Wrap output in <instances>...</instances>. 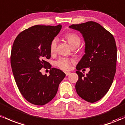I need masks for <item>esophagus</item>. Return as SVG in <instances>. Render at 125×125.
Returning <instances> with one entry per match:
<instances>
[{
    "mask_svg": "<svg viewBox=\"0 0 125 125\" xmlns=\"http://www.w3.org/2000/svg\"><path fill=\"white\" fill-rule=\"evenodd\" d=\"M65 75H66V76H68V75H69L70 74V72H65Z\"/></svg>",
    "mask_w": 125,
    "mask_h": 125,
    "instance_id": "34e87169",
    "label": "esophagus"
}]
</instances>
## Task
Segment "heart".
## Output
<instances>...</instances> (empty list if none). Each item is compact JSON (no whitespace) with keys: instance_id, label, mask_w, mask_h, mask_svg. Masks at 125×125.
I'll return each mask as SVG.
<instances>
[{"instance_id":"obj_1","label":"heart","mask_w":125,"mask_h":125,"mask_svg":"<svg viewBox=\"0 0 125 125\" xmlns=\"http://www.w3.org/2000/svg\"><path fill=\"white\" fill-rule=\"evenodd\" d=\"M64 37L68 42L71 47L75 45H78L80 44V38L78 35L75 34V33L69 32V33H66ZM57 39H54L51 41L50 46V52L51 54H54L55 52L56 49H57ZM73 62V61L71 59L65 58V57H61L54 62V65L60 69L64 70V71H67L70 69L71 64H72Z\"/></svg>"}]
</instances>
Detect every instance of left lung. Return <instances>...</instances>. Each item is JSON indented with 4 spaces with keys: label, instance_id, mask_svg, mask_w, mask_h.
Here are the masks:
<instances>
[{
    "label": "left lung",
    "instance_id": "left-lung-1",
    "mask_svg": "<svg viewBox=\"0 0 125 125\" xmlns=\"http://www.w3.org/2000/svg\"><path fill=\"white\" fill-rule=\"evenodd\" d=\"M69 27L81 32L85 44V54L77 65L78 80L75 90L81 98L94 103L105 96L114 79L117 61L115 40L111 33L93 21ZM84 68H90L86 76L79 71Z\"/></svg>",
    "mask_w": 125,
    "mask_h": 125
}]
</instances>
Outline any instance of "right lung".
I'll list each match as a JSON object with an SVG mask.
<instances>
[{
    "instance_id": "right-lung-1",
    "label": "right lung",
    "mask_w": 125,
    "mask_h": 125,
    "mask_svg": "<svg viewBox=\"0 0 125 125\" xmlns=\"http://www.w3.org/2000/svg\"><path fill=\"white\" fill-rule=\"evenodd\" d=\"M61 25H35L21 32L14 41L10 64L15 80L23 97L33 104L42 106L55 96L59 84L65 77L61 70L51 68L50 46ZM50 69L42 75V68Z\"/></svg>"
}]
</instances>
